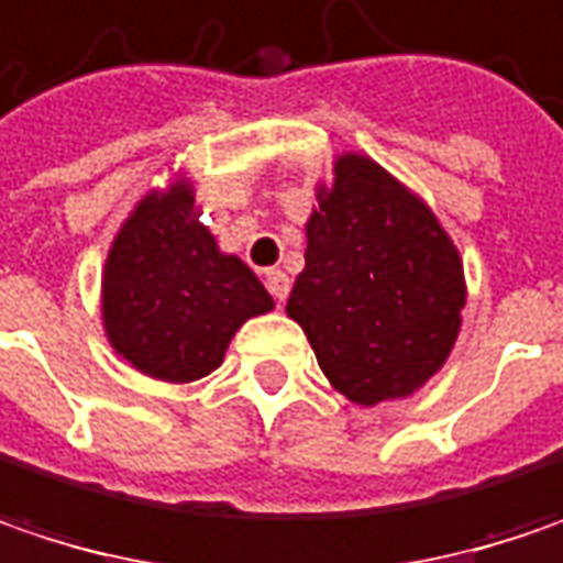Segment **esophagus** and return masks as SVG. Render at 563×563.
<instances>
[{"mask_svg":"<svg viewBox=\"0 0 563 563\" xmlns=\"http://www.w3.org/2000/svg\"><path fill=\"white\" fill-rule=\"evenodd\" d=\"M266 288H268V295L275 297L278 303H285V297H288V291H291V278H288L282 268H268Z\"/></svg>","mask_w":563,"mask_h":563,"instance_id":"1","label":"esophagus"}]
</instances>
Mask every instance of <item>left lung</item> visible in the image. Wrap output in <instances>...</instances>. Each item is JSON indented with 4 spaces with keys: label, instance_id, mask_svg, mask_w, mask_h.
<instances>
[{
    "label": "left lung",
    "instance_id": "1",
    "mask_svg": "<svg viewBox=\"0 0 563 563\" xmlns=\"http://www.w3.org/2000/svg\"><path fill=\"white\" fill-rule=\"evenodd\" d=\"M303 268L285 313L349 402L415 396L453 352L468 300L463 256L431 206L361 152L317 184Z\"/></svg>",
    "mask_w": 563,
    "mask_h": 563
}]
</instances>
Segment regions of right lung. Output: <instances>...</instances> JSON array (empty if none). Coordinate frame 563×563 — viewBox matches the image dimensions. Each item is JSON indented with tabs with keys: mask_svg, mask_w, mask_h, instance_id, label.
<instances>
[{
	"mask_svg": "<svg viewBox=\"0 0 563 563\" xmlns=\"http://www.w3.org/2000/svg\"><path fill=\"white\" fill-rule=\"evenodd\" d=\"M186 170L152 186L126 214L100 272V323L117 357L164 383L221 367L238 329L275 300L199 221Z\"/></svg>",
	"mask_w": 563,
	"mask_h": 563,
	"instance_id": "1",
	"label": "right lung"
}]
</instances>
